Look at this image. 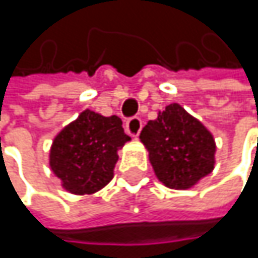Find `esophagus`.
Here are the masks:
<instances>
[{
	"instance_id": "obj_1",
	"label": "esophagus",
	"mask_w": 258,
	"mask_h": 258,
	"mask_svg": "<svg viewBox=\"0 0 258 258\" xmlns=\"http://www.w3.org/2000/svg\"><path fill=\"white\" fill-rule=\"evenodd\" d=\"M125 130H127V133H128L130 136L137 137L139 133H140V130H142V119L139 116L130 118L128 121L125 122Z\"/></svg>"
}]
</instances>
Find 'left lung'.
<instances>
[{
    "label": "left lung",
    "mask_w": 258,
    "mask_h": 258,
    "mask_svg": "<svg viewBox=\"0 0 258 258\" xmlns=\"http://www.w3.org/2000/svg\"><path fill=\"white\" fill-rule=\"evenodd\" d=\"M157 178L166 186L186 189L214 170L215 142L206 127L178 103L169 104L140 133Z\"/></svg>",
    "instance_id": "left-lung-1"
}]
</instances>
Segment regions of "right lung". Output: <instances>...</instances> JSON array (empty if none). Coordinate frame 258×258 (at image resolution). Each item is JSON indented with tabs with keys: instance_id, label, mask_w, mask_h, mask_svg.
Instances as JSON below:
<instances>
[{
	"instance_id": "add662e5",
	"label": "right lung",
	"mask_w": 258,
	"mask_h": 258,
	"mask_svg": "<svg viewBox=\"0 0 258 258\" xmlns=\"http://www.w3.org/2000/svg\"><path fill=\"white\" fill-rule=\"evenodd\" d=\"M118 116L85 110L53 140L49 164L73 194H92L113 178L118 149L128 142Z\"/></svg>"
}]
</instances>
